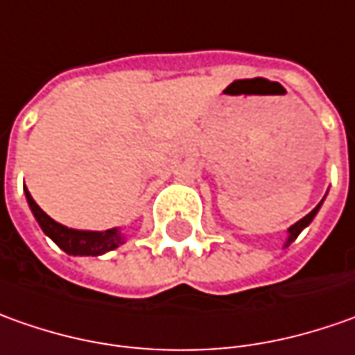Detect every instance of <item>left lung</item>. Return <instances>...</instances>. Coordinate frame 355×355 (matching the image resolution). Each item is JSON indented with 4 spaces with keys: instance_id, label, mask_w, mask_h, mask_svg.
<instances>
[{
    "instance_id": "1",
    "label": "left lung",
    "mask_w": 355,
    "mask_h": 355,
    "mask_svg": "<svg viewBox=\"0 0 355 355\" xmlns=\"http://www.w3.org/2000/svg\"><path fill=\"white\" fill-rule=\"evenodd\" d=\"M324 198H326V196H324ZM324 198H322V200H320V204H318V206H316V208L312 210L311 214H306V216H304V218H302V220H299L297 224H293V226L288 227V230H287L288 236H287V239H285V243H283V248H288V245H291V243H293L295 239L299 238L300 232H302V230H304V227L309 226L312 220H314V216L318 214V210H320V206H322Z\"/></svg>"
}]
</instances>
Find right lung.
Returning <instances> with one entry per match:
<instances>
[{
	"mask_svg": "<svg viewBox=\"0 0 355 355\" xmlns=\"http://www.w3.org/2000/svg\"><path fill=\"white\" fill-rule=\"evenodd\" d=\"M25 196H27L29 208H31L35 220L39 222L41 230L44 232V236H49L60 250L67 251L68 255L98 257V255H104L107 251L116 250L125 241V236L121 234V227H112L105 232H90V230H74V227L62 226L39 208V204L33 200V196L27 189H25Z\"/></svg>",
	"mask_w": 355,
	"mask_h": 355,
	"instance_id": "obj_1",
	"label": "right lung"
}]
</instances>
